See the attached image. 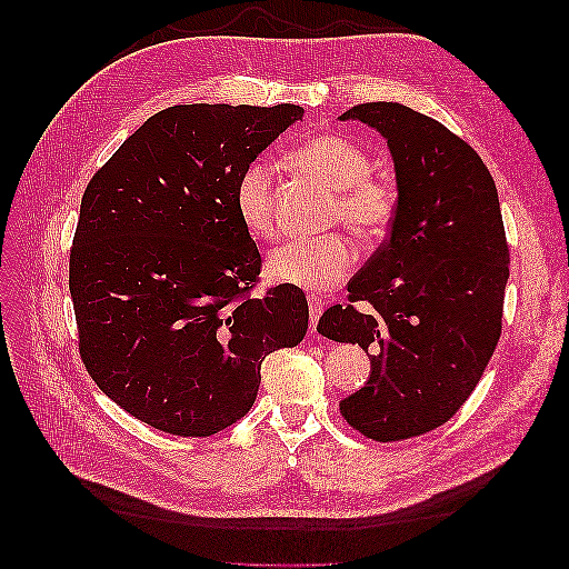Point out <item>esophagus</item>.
Masks as SVG:
<instances>
[{
  "label": "esophagus",
  "mask_w": 569,
  "mask_h": 569,
  "mask_svg": "<svg viewBox=\"0 0 569 569\" xmlns=\"http://www.w3.org/2000/svg\"><path fill=\"white\" fill-rule=\"evenodd\" d=\"M308 308H310V329L317 331V321H319V315H321V310H323V303H321L319 296H310V299H308Z\"/></svg>",
  "instance_id": "34e87169"
}]
</instances>
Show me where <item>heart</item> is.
I'll use <instances>...</instances> for the list:
<instances>
[{"label": "heart", "mask_w": 569, "mask_h": 569, "mask_svg": "<svg viewBox=\"0 0 569 569\" xmlns=\"http://www.w3.org/2000/svg\"><path fill=\"white\" fill-rule=\"evenodd\" d=\"M291 164L336 192L333 220L363 240L387 236L398 214V189L370 171V157L340 133H317L291 152ZM233 208L254 238L278 233L276 182L263 159H252L238 173ZM357 261V250L340 233L289 240L268 254L266 273L273 282L306 291H327L342 282Z\"/></svg>", "instance_id": "heart-1"}]
</instances>
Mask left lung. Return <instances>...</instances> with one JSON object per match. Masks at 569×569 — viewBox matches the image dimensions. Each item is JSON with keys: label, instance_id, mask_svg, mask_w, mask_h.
I'll return each mask as SVG.
<instances>
[{"label": "left lung", "instance_id": "1", "mask_svg": "<svg viewBox=\"0 0 569 569\" xmlns=\"http://www.w3.org/2000/svg\"><path fill=\"white\" fill-rule=\"evenodd\" d=\"M389 143L398 214L317 331L370 357L363 389L340 415L375 442L423 436L470 398L502 333L509 248L496 182L481 157L438 120L393 101L351 106Z\"/></svg>", "mask_w": 569, "mask_h": 569}]
</instances>
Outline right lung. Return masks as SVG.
<instances>
[{"label": "right lung", "mask_w": 569, "mask_h": 569, "mask_svg": "<svg viewBox=\"0 0 569 569\" xmlns=\"http://www.w3.org/2000/svg\"><path fill=\"white\" fill-rule=\"evenodd\" d=\"M303 108L184 103L148 118L92 176L69 254L78 351L139 421L208 438L254 405L261 363L308 331L299 287L252 296L261 254L238 173Z\"/></svg>", "instance_id": "1"}]
</instances>
